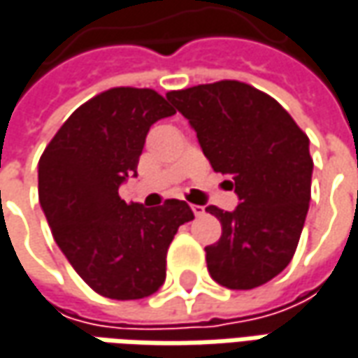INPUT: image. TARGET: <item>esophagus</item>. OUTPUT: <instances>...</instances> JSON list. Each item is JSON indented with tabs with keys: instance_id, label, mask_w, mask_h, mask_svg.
<instances>
[{
	"instance_id": "1",
	"label": "esophagus",
	"mask_w": 358,
	"mask_h": 358,
	"mask_svg": "<svg viewBox=\"0 0 358 358\" xmlns=\"http://www.w3.org/2000/svg\"><path fill=\"white\" fill-rule=\"evenodd\" d=\"M192 212H194V216H202L203 208L202 206H196V203H192Z\"/></svg>"
}]
</instances>
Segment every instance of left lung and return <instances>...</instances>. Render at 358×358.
<instances>
[{"instance_id": "1", "label": "left lung", "mask_w": 358, "mask_h": 358, "mask_svg": "<svg viewBox=\"0 0 358 358\" xmlns=\"http://www.w3.org/2000/svg\"><path fill=\"white\" fill-rule=\"evenodd\" d=\"M166 99L190 120L203 155L228 174L240 198L234 212L208 206L222 236L206 248L212 279L253 289L289 265L311 200L309 138L273 96L241 80H217Z\"/></svg>"}]
</instances>
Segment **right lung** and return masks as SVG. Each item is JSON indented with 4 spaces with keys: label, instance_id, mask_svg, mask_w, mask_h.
Wrapping results in <instances>:
<instances>
[{
    "label": "right lung",
    "instance_id": "obj_1",
    "mask_svg": "<svg viewBox=\"0 0 358 358\" xmlns=\"http://www.w3.org/2000/svg\"><path fill=\"white\" fill-rule=\"evenodd\" d=\"M174 113L155 89H108L63 122L39 160V202L57 245L108 299H142L160 289L168 248L194 220L182 200L144 208L118 196V186L136 174L150 127Z\"/></svg>",
    "mask_w": 358,
    "mask_h": 358
}]
</instances>
